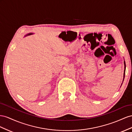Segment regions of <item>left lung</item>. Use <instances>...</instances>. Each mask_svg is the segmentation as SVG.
Instances as JSON below:
<instances>
[{
  "label": "left lung",
  "instance_id": "left-lung-1",
  "mask_svg": "<svg viewBox=\"0 0 132 132\" xmlns=\"http://www.w3.org/2000/svg\"><path fill=\"white\" fill-rule=\"evenodd\" d=\"M124 63H125V72H124V78H125V71H126V63H125V61H124Z\"/></svg>",
  "mask_w": 132,
  "mask_h": 132
}]
</instances>
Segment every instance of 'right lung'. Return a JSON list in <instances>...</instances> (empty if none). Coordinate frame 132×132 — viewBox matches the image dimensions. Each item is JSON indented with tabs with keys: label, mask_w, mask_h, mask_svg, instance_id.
Returning a JSON list of instances; mask_svg holds the SVG:
<instances>
[{
	"label": "right lung",
	"mask_w": 132,
	"mask_h": 132,
	"mask_svg": "<svg viewBox=\"0 0 132 132\" xmlns=\"http://www.w3.org/2000/svg\"><path fill=\"white\" fill-rule=\"evenodd\" d=\"M31 34H32V33H29V34H27V35H26V36H27V35H31Z\"/></svg>",
	"instance_id": "add662e5"
}]
</instances>
